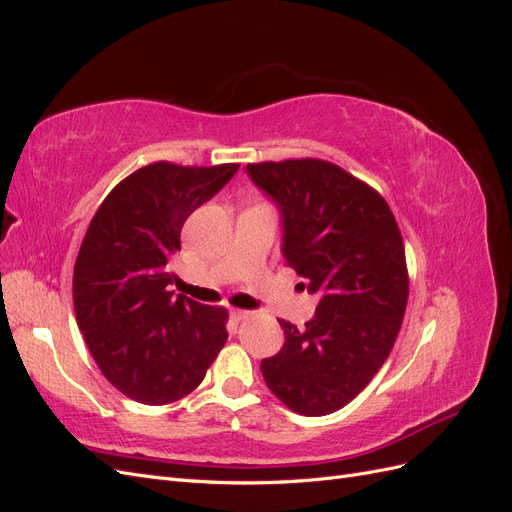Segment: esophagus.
Masks as SVG:
<instances>
[{
  "label": "esophagus",
  "mask_w": 512,
  "mask_h": 512,
  "mask_svg": "<svg viewBox=\"0 0 512 512\" xmlns=\"http://www.w3.org/2000/svg\"><path fill=\"white\" fill-rule=\"evenodd\" d=\"M252 312H247V309H237V307H232L230 309V318L235 320V322H241V320H245L247 316H250Z\"/></svg>",
  "instance_id": "obj_1"
}]
</instances>
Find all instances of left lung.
<instances>
[{
    "label": "left lung",
    "instance_id": "left-lung-1",
    "mask_svg": "<svg viewBox=\"0 0 512 512\" xmlns=\"http://www.w3.org/2000/svg\"><path fill=\"white\" fill-rule=\"evenodd\" d=\"M282 211L286 265L320 294L305 329L260 369L292 412L324 416L359 395L391 354L408 303L404 239L386 200L327 160L247 164Z\"/></svg>",
    "mask_w": 512,
    "mask_h": 512
}]
</instances>
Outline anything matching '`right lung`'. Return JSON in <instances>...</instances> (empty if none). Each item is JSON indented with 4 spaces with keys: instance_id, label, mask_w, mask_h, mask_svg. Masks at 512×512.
<instances>
[{
    "instance_id": "right-lung-1",
    "label": "right lung",
    "mask_w": 512,
    "mask_h": 512,
    "mask_svg": "<svg viewBox=\"0 0 512 512\" xmlns=\"http://www.w3.org/2000/svg\"><path fill=\"white\" fill-rule=\"evenodd\" d=\"M239 164L153 162L119 181L91 220L74 262V314L104 378L138 404L190 395L226 344L224 307L170 284L181 228Z\"/></svg>"
}]
</instances>
